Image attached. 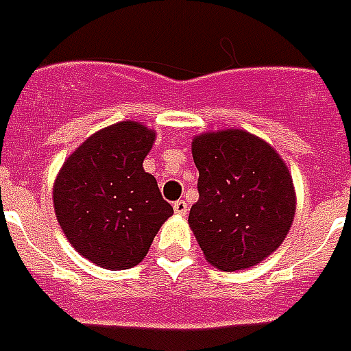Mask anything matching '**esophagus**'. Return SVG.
I'll return each mask as SVG.
<instances>
[{
  "label": "esophagus",
  "instance_id": "obj_1",
  "mask_svg": "<svg viewBox=\"0 0 351 351\" xmlns=\"http://www.w3.org/2000/svg\"><path fill=\"white\" fill-rule=\"evenodd\" d=\"M173 211H176L178 215H185V213H187V202H185V200H176V202H173Z\"/></svg>",
  "mask_w": 351,
  "mask_h": 351
}]
</instances>
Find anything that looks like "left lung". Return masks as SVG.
<instances>
[{
	"instance_id": "1",
	"label": "left lung",
	"mask_w": 351,
	"mask_h": 351,
	"mask_svg": "<svg viewBox=\"0 0 351 351\" xmlns=\"http://www.w3.org/2000/svg\"><path fill=\"white\" fill-rule=\"evenodd\" d=\"M198 202L189 225L206 259L243 270L280 247L295 217L293 180L280 155L250 132L196 136Z\"/></svg>"
}]
</instances>
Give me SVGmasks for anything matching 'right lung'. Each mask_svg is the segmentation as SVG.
<instances>
[{"label":"right lung","instance_id":"obj_1","mask_svg":"<svg viewBox=\"0 0 351 351\" xmlns=\"http://www.w3.org/2000/svg\"><path fill=\"white\" fill-rule=\"evenodd\" d=\"M153 141L147 126L117 123L92 134L56 178V219L69 243L98 267H136L173 213L155 178L143 170Z\"/></svg>","mask_w":351,"mask_h":351}]
</instances>
